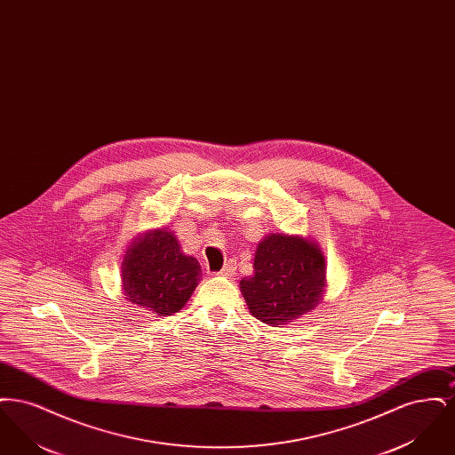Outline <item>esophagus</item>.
<instances>
[{
    "label": "esophagus",
    "mask_w": 455,
    "mask_h": 455,
    "mask_svg": "<svg viewBox=\"0 0 455 455\" xmlns=\"http://www.w3.org/2000/svg\"><path fill=\"white\" fill-rule=\"evenodd\" d=\"M235 271H237V266H235V262H227L225 266H223V269L218 273L220 276H234L235 275Z\"/></svg>",
    "instance_id": "esophagus-1"
}]
</instances>
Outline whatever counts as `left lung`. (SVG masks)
<instances>
[{
    "label": "left lung",
    "mask_w": 455,
    "mask_h": 455,
    "mask_svg": "<svg viewBox=\"0 0 455 455\" xmlns=\"http://www.w3.org/2000/svg\"><path fill=\"white\" fill-rule=\"evenodd\" d=\"M324 280V256L315 243L273 234L258 245L254 275L242 278L240 290L254 317L280 327L321 302Z\"/></svg>",
    "instance_id": "1"
}]
</instances>
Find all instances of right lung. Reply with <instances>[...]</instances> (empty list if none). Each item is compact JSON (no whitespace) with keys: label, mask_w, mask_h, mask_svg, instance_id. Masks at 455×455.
Returning a JSON list of instances; mask_svg holds the SVG:
<instances>
[{"label":"right lung","mask_w":455,"mask_h":455,"mask_svg":"<svg viewBox=\"0 0 455 455\" xmlns=\"http://www.w3.org/2000/svg\"><path fill=\"white\" fill-rule=\"evenodd\" d=\"M201 276L199 262L186 256L167 230L136 238L123 260V286L131 300L158 315H172L193 295Z\"/></svg>","instance_id":"1"}]
</instances>
